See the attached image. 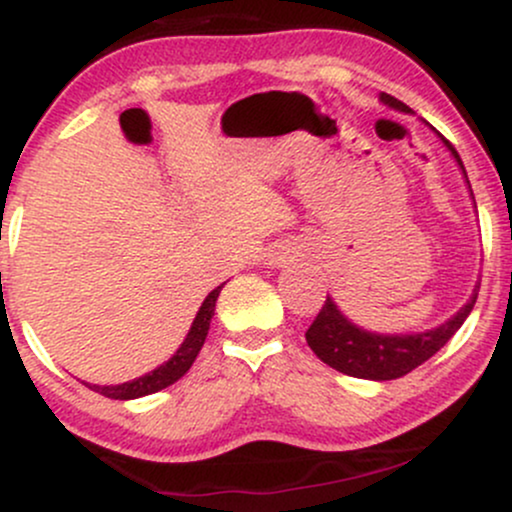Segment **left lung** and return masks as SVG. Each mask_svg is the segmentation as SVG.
I'll return each instance as SVG.
<instances>
[{"mask_svg":"<svg viewBox=\"0 0 512 512\" xmlns=\"http://www.w3.org/2000/svg\"><path fill=\"white\" fill-rule=\"evenodd\" d=\"M380 101H383L387 108L397 110V113L411 115L414 110L402 101H397L390 93H380ZM428 125V122H426ZM431 127V125H428ZM433 129V127H431ZM436 132V129H433ZM440 142L445 144V149L450 151L452 158L460 166L464 182H467V170L462 166V158L457 156V151L452 149V144L443 134L436 132ZM469 195H472V187H469ZM474 199V195H472ZM477 209V204H474ZM479 284L474 286V293L469 296V301L457 310L450 320H445L443 325L433 327V330L426 332H404V334H383V332H370L358 327L356 322H351L339 305L332 301V296H327L325 305L317 313L313 325L305 332V339H308V346L315 351V356L320 358L322 363L339 370V373L351 375V378H363V380H395L402 378V375L411 373L414 368H419L421 363L428 361L436 351L443 349L448 344V339L462 327V322L467 320L469 313H472L474 303H477L479 296Z\"/></svg>","mask_w":512,"mask_h":512,"instance_id":"obj_1","label":"left lung"}]
</instances>
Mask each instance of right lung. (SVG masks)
Listing matches in <instances>:
<instances>
[{
	"instance_id": "1",
	"label": "right lung",
	"mask_w": 512,
	"mask_h": 512,
	"mask_svg": "<svg viewBox=\"0 0 512 512\" xmlns=\"http://www.w3.org/2000/svg\"><path fill=\"white\" fill-rule=\"evenodd\" d=\"M221 289H223V284L216 286V289L211 291L207 298H204V303L199 305L195 320H192L190 332H187V337L182 339L180 349L175 351V354L170 356L166 363H161V366L151 370V373L142 375V378L129 380V383H120V385L84 383V385L91 387V390L98 392V395L110 397V399H137V397L154 395V392H158V390H166L168 385H173L175 380H180L182 375L190 370L192 363H195L199 349H202L204 339H207V334H209V322H211V317H214L216 298H219Z\"/></svg>"
}]
</instances>
